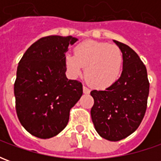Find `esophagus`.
<instances>
[{"mask_svg": "<svg viewBox=\"0 0 161 161\" xmlns=\"http://www.w3.org/2000/svg\"><path fill=\"white\" fill-rule=\"evenodd\" d=\"M83 91H84V94H90V92H91V90L89 89L88 87H86V86H83Z\"/></svg>", "mask_w": 161, "mask_h": 161, "instance_id": "1", "label": "esophagus"}]
</instances>
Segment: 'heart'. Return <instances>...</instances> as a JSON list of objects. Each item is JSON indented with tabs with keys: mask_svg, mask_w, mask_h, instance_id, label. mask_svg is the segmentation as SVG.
<instances>
[{
	"mask_svg": "<svg viewBox=\"0 0 161 161\" xmlns=\"http://www.w3.org/2000/svg\"><path fill=\"white\" fill-rule=\"evenodd\" d=\"M64 62L71 76L80 75L84 66L86 80L97 89H106L120 77L123 57L116 46L86 40L75 47L74 55L67 53Z\"/></svg>",
	"mask_w": 161,
	"mask_h": 161,
	"instance_id": "obj_1",
	"label": "heart"
}]
</instances>
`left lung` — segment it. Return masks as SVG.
Segmentation results:
<instances>
[{"mask_svg":"<svg viewBox=\"0 0 161 161\" xmlns=\"http://www.w3.org/2000/svg\"><path fill=\"white\" fill-rule=\"evenodd\" d=\"M123 57L121 77L105 91L91 92L94 105L91 110L95 128L101 137L118 142L138 128L145 115L149 81L145 64L134 50L114 40Z\"/></svg>","mask_w":161,"mask_h":161,"instance_id":"obj_1","label":"left lung"}]
</instances>
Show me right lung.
I'll list each match as a JSON object with an SVG mask.
<instances>
[{
	"label": "right lung",
	"mask_w": 161,
	"mask_h": 161,
	"mask_svg": "<svg viewBox=\"0 0 161 161\" xmlns=\"http://www.w3.org/2000/svg\"><path fill=\"white\" fill-rule=\"evenodd\" d=\"M77 39L43 37L19 60L14 82L17 116L31 135L52 138L66 127L70 108L83 95V84L65 76V53Z\"/></svg>",
	"instance_id": "add662e5"
}]
</instances>
